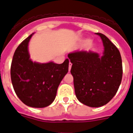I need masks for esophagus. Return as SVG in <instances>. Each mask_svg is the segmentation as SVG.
Here are the masks:
<instances>
[{"label":"esophagus","instance_id":"34e87169","mask_svg":"<svg viewBox=\"0 0 133 133\" xmlns=\"http://www.w3.org/2000/svg\"><path fill=\"white\" fill-rule=\"evenodd\" d=\"M71 66H72V64L71 63V62H69V71H71Z\"/></svg>","mask_w":133,"mask_h":133}]
</instances>
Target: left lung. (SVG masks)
<instances>
[{
	"label": "left lung",
	"mask_w": 133,
	"mask_h": 133,
	"mask_svg": "<svg viewBox=\"0 0 133 133\" xmlns=\"http://www.w3.org/2000/svg\"><path fill=\"white\" fill-rule=\"evenodd\" d=\"M104 46L102 56L97 52L78 50L68 54L72 63L75 93L78 100L91 108L108 103L118 91L123 74L118 48L101 33H96Z\"/></svg>",
	"instance_id": "left-lung-1"
}]
</instances>
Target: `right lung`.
<instances>
[{"instance_id":"1","label":"right lung","mask_w":133,"mask_h":133,"mask_svg":"<svg viewBox=\"0 0 133 133\" xmlns=\"http://www.w3.org/2000/svg\"><path fill=\"white\" fill-rule=\"evenodd\" d=\"M34 33L23 40L14 52L11 80L14 91L26 105L42 108L54 101L57 88L69 71V59L62 64L39 63L30 57L28 44Z\"/></svg>"}]
</instances>
